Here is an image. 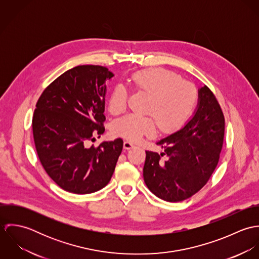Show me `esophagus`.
I'll return each instance as SVG.
<instances>
[{
    "instance_id": "obj_1",
    "label": "esophagus",
    "mask_w": 259,
    "mask_h": 259,
    "mask_svg": "<svg viewBox=\"0 0 259 259\" xmlns=\"http://www.w3.org/2000/svg\"><path fill=\"white\" fill-rule=\"evenodd\" d=\"M134 148V144L133 143H131V142H128V141H125L124 143H123V148L124 149H130V148Z\"/></svg>"
}]
</instances>
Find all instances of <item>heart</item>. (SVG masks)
<instances>
[{"mask_svg":"<svg viewBox=\"0 0 259 259\" xmlns=\"http://www.w3.org/2000/svg\"><path fill=\"white\" fill-rule=\"evenodd\" d=\"M128 83L134 92L148 95L144 112L150 114H128L114 121L113 133L128 141L154 136L156 123L162 133L175 132L185 124L195 110L198 100L195 87L168 70L151 68L136 72L128 78ZM126 104V89L116 84L111 91L109 110L118 114L125 110Z\"/></svg>","mask_w":259,"mask_h":259,"instance_id":"heart-1","label":"heart"}]
</instances>
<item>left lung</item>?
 Instances as JSON below:
<instances>
[{
    "mask_svg": "<svg viewBox=\"0 0 259 259\" xmlns=\"http://www.w3.org/2000/svg\"><path fill=\"white\" fill-rule=\"evenodd\" d=\"M224 138L222 108L206 87L198 90L197 109L180 131L160 140L159 154L146 150L144 180L157 197L178 202L199 191L213 174Z\"/></svg>",
    "mask_w": 259,
    "mask_h": 259,
    "instance_id": "obj_1",
    "label": "left lung"
}]
</instances>
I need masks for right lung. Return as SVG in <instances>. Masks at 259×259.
<instances>
[{"label": "right lung", "mask_w": 259, "mask_h": 259, "mask_svg": "<svg viewBox=\"0 0 259 259\" xmlns=\"http://www.w3.org/2000/svg\"><path fill=\"white\" fill-rule=\"evenodd\" d=\"M112 76L106 67L77 66L51 82L37 100L32 121L37 156L66 191L92 193L111 181L122 140L98 148L85 145L105 133L106 81Z\"/></svg>", "instance_id": "obj_1"}]
</instances>
